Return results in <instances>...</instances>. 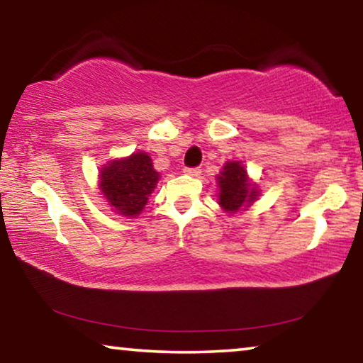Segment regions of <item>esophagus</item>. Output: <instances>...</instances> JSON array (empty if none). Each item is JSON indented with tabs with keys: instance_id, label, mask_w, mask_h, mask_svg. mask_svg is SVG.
Here are the masks:
<instances>
[{
	"instance_id": "esophagus-1",
	"label": "esophagus",
	"mask_w": 363,
	"mask_h": 363,
	"mask_svg": "<svg viewBox=\"0 0 363 363\" xmlns=\"http://www.w3.org/2000/svg\"><path fill=\"white\" fill-rule=\"evenodd\" d=\"M201 169H199V167H186V169H184V174H187V176H192V177H197V176H201Z\"/></svg>"
}]
</instances>
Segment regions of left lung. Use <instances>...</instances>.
<instances>
[{
    "mask_svg": "<svg viewBox=\"0 0 363 363\" xmlns=\"http://www.w3.org/2000/svg\"><path fill=\"white\" fill-rule=\"evenodd\" d=\"M217 202L228 216L247 211L262 194L258 184L248 177L242 161H227L223 164L220 174H217Z\"/></svg>",
    "mask_w": 363,
    "mask_h": 363,
    "instance_id": "1",
    "label": "left lung"
}]
</instances>
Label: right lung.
Masks as SVG:
<instances>
[{
	"mask_svg": "<svg viewBox=\"0 0 363 363\" xmlns=\"http://www.w3.org/2000/svg\"><path fill=\"white\" fill-rule=\"evenodd\" d=\"M161 174L145 151L116 157L100 167L99 189L111 211L123 217H138L155 192Z\"/></svg>",
	"mask_w": 363,
	"mask_h": 363,
	"instance_id": "right-lung-1",
	"label": "right lung"
}]
</instances>
